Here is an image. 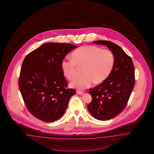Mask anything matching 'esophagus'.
I'll return each mask as SVG.
<instances>
[{"instance_id":"obj_1","label":"esophagus","mask_w":154,"mask_h":154,"mask_svg":"<svg viewBox=\"0 0 154 154\" xmlns=\"http://www.w3.org/2000/svg\"><path fill=\"white\" fill-rule=\"evenodd\" d=\"M77 93L79 94V95H82V94H84V92H83V91H77Z\"/></svg>"}]
</instances>
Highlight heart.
<instances>
[{"mask_svg":"<svg viewBox=\"0 0 154 154\" xmlns=\"http://www.w3.org/2000/svg\"><path fill=\"white\" fill-rule=\"evenodd\" d=\"M73 58L66 57L61 64L65 77L73 79L77 68L84 67L83 75L75 78L71 86L82 90L89 88L94 82L102 83L111 75L115 63V56L112 50L96 46H84L75 50Z\"/></svg>","mask_w":154,"mask_h":154,"instance_id":"heart-1","label":"heart"}]
</instances>
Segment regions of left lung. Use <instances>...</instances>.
<instances>
[{"mask_svg": "<svg viewBox=\"0 0 154 154\" xmlns=\"http://www.w3.org/2000/svg\"><path fill=\"white\" fill-rule=\"evenodd\" d=\"M94 43L106 45L115 56V63L109 76L89 93L92 101L88 108L93 116L107 120L120 113L126 107L135 84L134 66L131 57L113 42L97 41Z\"/></svg>", "mask_w": 154, "mask_h": 154, "instance_id": "left-lung-1", "label": "left lung"}]
</instances>
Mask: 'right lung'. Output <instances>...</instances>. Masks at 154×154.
<instances>
[{
	"instance_id": "obj_1",
	"label": "right lung",
	"mask_w": 154,
	"mask_h": 154,
	"mask_svg": "<svg viewBox=\"0 0 154 154\" xmlns=\"http://www.w3.org/2000/svg\"><path fill=\"white\" fill-rule=\"evenodd\" d=\"M77 46L46 43L30 52L20 70L19 87L29 111L45 122L57 120L64 113L75 90L67 89L61 61Z\"/></svg>"
}]
</instances>
